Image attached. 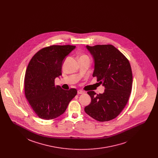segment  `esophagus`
<instances>
[{
	"label": "esophagus",
	"mask_w": 158,
	"mask_h": 158,
	"mask_svg": "<svg viewBox=\"0 0 158 158\" xmlns=\"http://www.w3.org/2000/svg\"><path fill=\"white\" fill-rule=\"evenodd\" d=\"M77 92H78V94H85V91L82 90H78Z\"/></svg>",
	"instance_id": "esophagus-1"
}]
</instances>
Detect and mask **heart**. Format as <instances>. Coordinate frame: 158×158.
Listing matches in <instances>:
<instances>
[{
	"instance_id": "1",
	"label": "heart",
	"mask_w": 158,
	"mask_h": 158,
	"mask_svg": "<svg viewBox=\"0 0 158 158\" xmlns=\"http://www.w3.org/2000/svg\"><path fill=\"white\" fill-rule=\"evenodd\" d=\"M88 56L86 55H83V56Z\"/></svg>"
}]
</instances>
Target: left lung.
Returning <instances> with one entry per match:
<instances>
[{
	"mask_svg": "<svg viewBox=\"0 0 158 158\" xmlns=\"http://www.w3.org/2000/svg\"><path fill=\"white\" fill-rule=\"evenodd\" d=\"M95 61L93 77L105 86L103 94L88 91L91 103L85 111L99 122L117 117L125 107L132 89L133 74L126 56L111 44L86 46Z\"/></svg>",
	"mask_w": 158,
	"mask_h": 158,
	"instance_id": "obj_1",
	"label": "left lung"
}]
</instances>
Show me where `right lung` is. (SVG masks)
Wrapping results in <instances>:
<instances>
[{
  "mask_svg": "<svg viewBox=\"0 0 158 158\" xmlns=\"http://www.w3.org/2000/svg\"><path fill=\"white\" fill-rule=\"evenodd\" d=\"M75 45H53L44 47L30 60L24 78L25 96L41 118L54 119L65 112L75 97V88L64 90L55 86V79L62 75L63 60Z\"/></svg>",
  "mask_w": 158,
  "mask_h": 158,
  "instance_id": "1",
  "label": "right lung"
}]
</instances>
